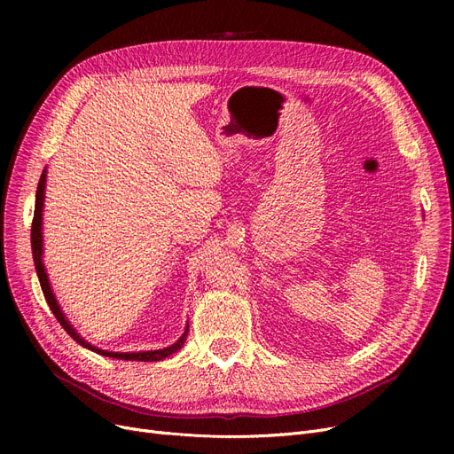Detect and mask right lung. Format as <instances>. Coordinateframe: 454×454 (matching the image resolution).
<instances>
[{
	"label": "right lung",
	"instance_id": "add662e5",
	"mask_svg": "<svg viewBox=\"0 0 454 454\" xmlns=\"http://www.w3.org/2000/svg\"><path fill=\"white\" fill-rule=\"evenodd\" d=\"M43 189H45V171L42 173L40 176V182H38V189H36V204H35V217H33V226H31V247H33V259H35V267H36V274H38V279H40V287H42V293L47 300V305L51 307V311L55 315V318L60 322V325L64 327V331L67 333V335L77 340L81 346L99 353V355H105V356H114V359H123V361H143V363H153V361H161L165 359V356H169L173 353H176L184 342H185V335H187V329L182 335V339L169 346V348H163V349H156V351H141V353H114V351H105V349H99L95 348L88 342H84L79 335L77 331L71 327L67 324V320L64 318L60 307L53 296V291L50 287V279H47V274H45V269L42 265V207H43Z\"/></svg>",
	"mask_w": 454,
	"mask_h": 454
}]
</instances>
